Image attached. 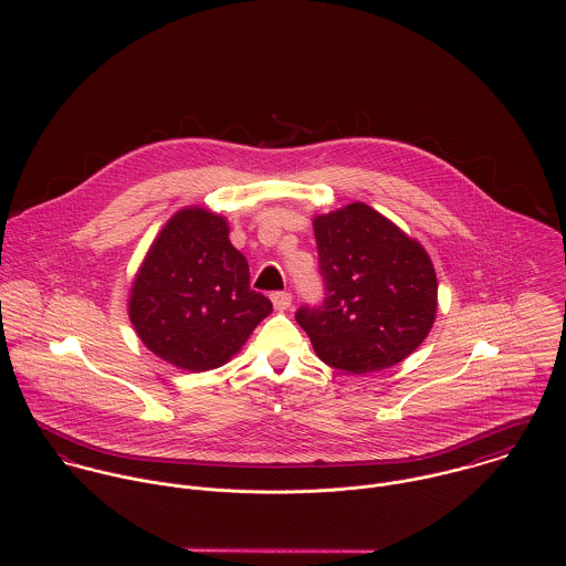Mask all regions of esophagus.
<instances>
[{"mask_svg":"<svg viewBox=\"0 0 566 566\" xmlns=\"http://www.w3.org/2000/svg\"><path fill=\"white\" fill-rule=\"evenodd\" d=\"M272 305L276 312H287L292 307V294H287V292L272 294Z\"/></svg>","mask_w":566,"mask_h":566,"instance_id":"obj_1","label":"esophagus"}]
</instances>
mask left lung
<instances>
[{"instance_id": "8db88e82", "label": "left lung", "mask_w": 566, "mask_h": 566, "mask_svg": "<svg viewBox=\"0 0 566 566\" xmlns=\"http://www.w3.org/2000/svg\"><path fill=\"white\" fill-rule=\"evenodd\" d=\"M324 298L301 307L324 364L353 375L386 370L429 335L438 312V279L422 248L364 202L314 218Z\"/></svg>"}]
</instances>
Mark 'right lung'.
I'll list each match as a JSON object with an SVG mask.
<instances>
[{"mask_svg":"<svg viewBox=\"0 0 566 566\" xmlns=\"http://www.w3.org/2000/svg\"><path fill=\"white\" fill-rule=\"evenodd\" d=\"M229 233L227 218L205 207L176 211L130 287L128 318L139 339L187 373L233 359L272 312V303L250 290L248 261Z\"/></svg>","mask_w":566,"mask_h":566,"instance_id":"add662e5","label":"right lung"}]
</instances>
